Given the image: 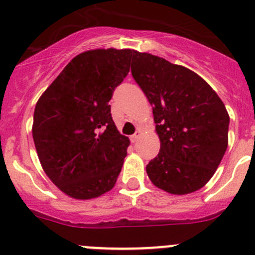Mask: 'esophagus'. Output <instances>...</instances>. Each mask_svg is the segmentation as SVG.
<instances>
[{"label":"esophagus","instance_id":"obj_1","mask_svg":"<svg viewBox=\"0 0 255 255\" xmlns=\"http://www.w3.org/2000/svg\"><path fill=\"white\" fill-rule=\"evenodd\" d=\"M139 137H140V130H137L134 134L130 135V140H132V143H134V142H137L138 139H139Z\"/></svg>","mask_w":255,"mask_h":255}]
</instances>
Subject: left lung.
Here are the masks:
<instances>
[{"mask_svg": "<svg viewBox=\"0 0 255 255\" xmlns=\"http://www.w3.org/2000/svg\"><path fill=\"white\" fill-rule=\"evenodd\" d=\"M133 54V79L153 106L160 139V150L146 165V174L169 194L197 191L213 176L227 149V110L190 69L148 53Z\"/></svg>", "mask_w": 255, "mask_h": 255, "instance_id": "8db88e82", "label": "left lung"}]
</instances>
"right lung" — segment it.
<instances>
[{
  "mask_svg": "<svg viewBox=\"0 0 255 255\" xmlns=\"http://www.w3.org/2000/svg\"><path fill=\"white\" fill-rule=\"evenodd\" d=\"M133 50L95 49L76 55L35 105L33 140L49 179L68 196L89 200L115 186L129 139L111 105L129 73Z\"/></svg>",
  "mask_w": 255,
  "mask_h": 255,
  "instance_id": "right-lung-1",
  "label": "right lung"
}]
</instances>
